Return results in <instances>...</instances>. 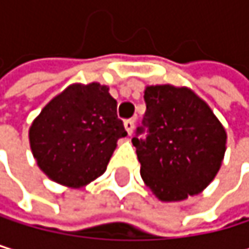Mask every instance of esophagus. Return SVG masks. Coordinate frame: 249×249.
Returning a JSON list of instances; mask_svg holds the SVG:
<instances>
[{
    "label": "esophagus",
    "mask_w": 249,
    "mask_h": 249,
    "mask_svg": "<svg viewBox=\"0 0 249 249\" xmlns=\"http://www.w3.org/2000/svg\"><path fill=\"white\" fill-rule=\"evenodd\" d=\"M124 127H125L128 134H131L133 130H134V119H127L125 122H124Z\"/></svg>",
    "instance_id": "34e87169"
}]
</instances>
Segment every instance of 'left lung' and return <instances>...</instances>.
<instances>
[{"label": "left lung", "mask_w": 249, "mask_h": 249, "mask_svg": "<svg viewBox=\"0 0 249 249\" xmlns=\"http://www.w3.org/2000/svg\"><path fill=\"white\" fill-rule=\"evenodd\" d=\"M143 98L148 136L133 139L143 182L161 202H182L202 193L223 164V124L187 87L149 85Z\"/></svg>", "instance_id": "8db88e82"}]
</instances>
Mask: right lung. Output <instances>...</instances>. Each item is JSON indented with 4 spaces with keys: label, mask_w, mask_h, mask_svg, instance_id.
<instances>
[{
    "label": "right lung",
    "mask_w": 249,
    "mask_h": 249,
    "mask_svg": "<svg viewBox=\"0 0 249 249\" xmlns=\"http://www.w3.org/2000/svg\"><path fill=\"white\" fill-rule=\"evenodd\" d=\"M127 131L109 87L73 83L41 109L30 127V146L40 170L70 188L88 185L107 169Z\"/></svg>",
    "instance_id": "add662e5"
}]
</instances>
